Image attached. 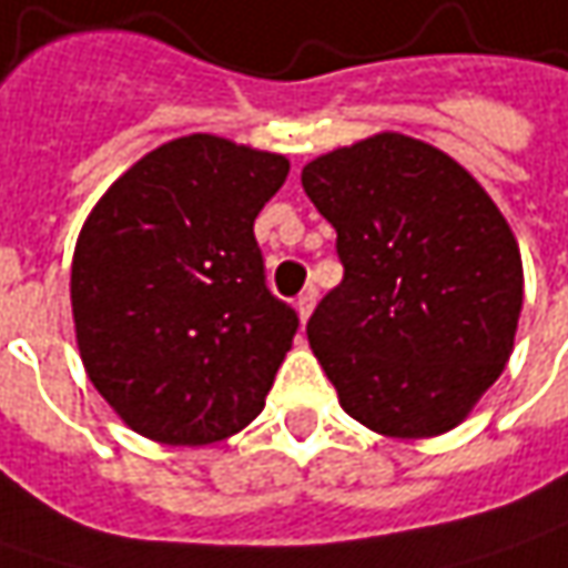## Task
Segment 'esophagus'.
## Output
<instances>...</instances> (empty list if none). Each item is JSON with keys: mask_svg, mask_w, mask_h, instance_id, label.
Instances as JSON below:
<instances>
[{"mask_svg": "<svg viewBox=\"0 0 568 568\" xmlns=\"http://www.w3.org/2000/svg\"><path fill=\"white\" fill-rule=\"evenodd\" d=\"M313 306H316V287H306L303 294L296 296V313H300V318H303V322L310 318Z\"/></svg>", "mask_w": 568, "mask_h": 568, "instance_id": "1", "label": "esophagus"}]
</instances>
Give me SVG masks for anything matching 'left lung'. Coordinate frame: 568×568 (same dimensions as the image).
I'll return each instance as SVG.
<instances>
[{"label":"left lung","mask_w":568,"mask_h":568,"mask_svg":"<svg viewBox=\"0 0 568 568\" xmlns=\"http://www.w3.org/2000/svg\"><path fill=\"white\" fill-rule=\"evenodd\" d=\"M344 277L306 338L341 407L395 439L458 426L499 379L521 313V255L493 199L433 144L382 132L303 166Z\"/></svg>","instance_id":"1"}]
</instances>
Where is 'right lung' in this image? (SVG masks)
Returning a JSON list of instances; mask_svg holds the SVG:
<instances>
[{"instance_id": "right-lung-1", "label": "right lung", "mask_w": 568, "mask_h": 568, "mask_svg": "<svg viewBox=\"0 0 568 568\" xmlns=\"http://www.w3.org/2000/svg\"><path fill=\"white\" fill-rule=\"evenodd\" d=\"M287 170L281 154L186 135L88 214L72 258L78 351L135 433L207 446L262 414L300 318L268 291L252 224Z\"/></svg>"}]
</instances>
